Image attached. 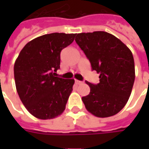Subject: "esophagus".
I'll return each instance as SVG.
<instances>
[{
    "instance_id": "1",
    "label": "esophagus",
    "mask_w": 149,
    "mask_h": 149,
    "mask_svg": "<svg viewBox=\"0 0 149 149\" xmlns=\"http://www.w3.org/2000/svg\"><path fill=\"white\" fill-rule=\"evenodd\" d=\"M75 83H76L77 84H82L83 82L81 81H77V80H76V81H75Z\"/></svg>"
}]
</instances>
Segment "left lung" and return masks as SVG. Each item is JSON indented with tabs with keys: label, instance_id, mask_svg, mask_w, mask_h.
<instances>
[{
	"label": "left lung",
	"instance_id": "obj_1",
	"mask_svg": "<svg viewBox=\"0 0 149 149\" xmlns=\"http://www.w3.org/2000/svg\"><path fill=\"white\" fill-rule=\"evenodd\" d=\"M76 42L99 73L97 84L85 81L90 93L82 97L86 109L97 117H109L125 106L135 81L134 59L120 40L106 32L77 34Z\"/></svg>",
	"mask_w": 149,
	"mask_h": 149
}]
</instances>
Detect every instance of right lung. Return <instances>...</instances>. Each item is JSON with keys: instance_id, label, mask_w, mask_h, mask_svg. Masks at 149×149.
<instances>
[{"instance_id": "add662e5", "label": "right lung", "mask_w": 149, "mask_h": 149, "mask_svg": "<svg viewBox=\"0 0 149 149\" xmlns=\"http://www.w3.org/2000/svg\"><path fill=\"white\" fill-rule=\"evenodd\" d=\"M76 34L53 33L27 43L14 64L17 91L26 109L41 120L55 118L64 112L74 84L73 79L56 77L61 52Z\"/></svg>"}]
</instances>
